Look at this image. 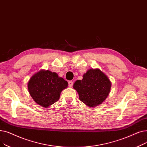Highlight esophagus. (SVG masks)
<instances>
[{
	"label": "esophagus",
	"mask_w": 147,
	"mask_h": 147,
	"mask_svg": "<svg viewBox=\"0 0 147 147\" xmlns=\"http://www.w3.org/2000/svg\"><path fill=\"white\" fill-rule=\"evenodd\" d=\"M68 84H69V86L70 87H71L73 86V84H74V82L72 81H69L68 82Z\"/></svg>",
	"instance_id": "34e87169"
}]
</instances>
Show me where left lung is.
Here are the masks:
<instances>
[{
    "label": "left lung",
    "instance_id": "1",
    "mask_svg": "<svg viewBox=\"0 0 147 147\" xmlns=\"http://www.w3.org/2000/svg\"><path fill=\"white\" fill-rule=\"evenodd\" d=\"M111 83L105 74L99 69H91L77 80L74 88L79 94L80 100L90 107L97 106L107 99Z\"/></svg>",
    "mask_w": 147,
    "mask_h": 147
}]
</instances>
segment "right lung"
<instances>
[{
	"label": "right lung",
	"mask_w": 147,
	"mask_h": 147,
	"mask_svg": "<svg viewBox=\"0 0 147 147\" xmlns=\"http://www.w3.org/2000/svg\"><path fill=\"white\" fill-rule=\"evenodd\" d=\"M67 82L50 71H42L32 76L28 90L33 100L43 107H48L59 100L61 91Z\"/></svg>",
	"instance_id": "right-lung-1"
}]
</instances>
